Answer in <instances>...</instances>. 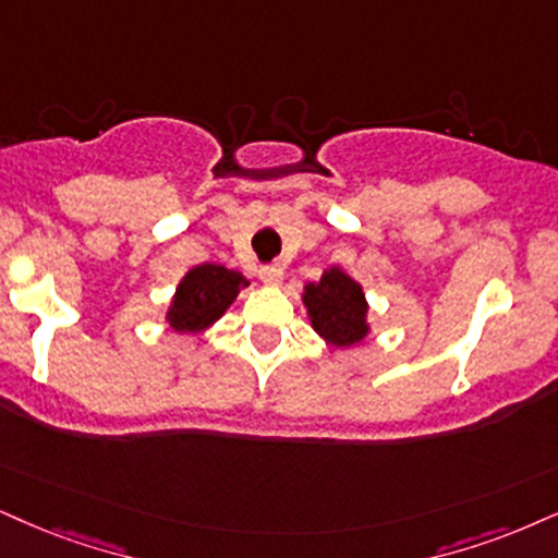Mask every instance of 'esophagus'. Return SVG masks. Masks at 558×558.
Listing matches in <instances>:
<instances>
[{"label": "esophagus", "mask_w": 558, "mask_h": 558, "mask_svg": "<svg viewBox=\"0 0 558 558\" xmlns=\"http://www.w3.org/2000/svg\"><path fill=\"white\" fill-rule=\"evenodd\" d=\"M258 277L264 284H279L281 277H284V268H281L279 264H266L258 268Z\"/></svg>", "instance_id": "esophagus-1"}]
</instances>
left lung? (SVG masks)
<instances>
[{
    "label": "left lung",
    "instance_id": "1",
    "mask_svg": "<svg viewBox=\"0 0 558 558\" xmlns=\"http://www.w3.org/2000/svg\"><path fill=\"white\" fill-rule=\"evenodd\" d=\"M307 313L313 318V328L333 347H352L367 336V302L362 287L339 268H331L320 277L318 284H307L305 294Z\"/></svg>",
    "mask_w": 558,
    "mask_h": 558
}]
</instances>
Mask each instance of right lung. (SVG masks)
Masks as SVG:
<instances>
[{"label":"right lung","instance_id":"obj_1","mask_svg":"<svg viewBox=\"0 0 558 558\" xmlns=\"http://www.w3.org/2000/svg\"><path fill=\"white\" fill-rule=\"evenodd\" d=\"M247 281L243 274L230 271V268L217 264H202L191 268L178 287L173 305H170L168 320L175 331H204L211 326L232 300L238 298L240 287Z\"/></svg>","mask_w":558,"mask_h":558}]
</instances>
